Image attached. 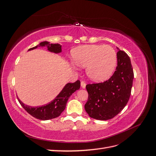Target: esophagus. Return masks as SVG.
<instances>
[{
	"mask_svg": "<svg viewBox=\"0 0 156 156\" xmlns=\"http://www.w3.org/2000/svg\"><path fill=\"white\" fill-rule=\"evenodd\" d=\"M81 86L83 88H86V83H84V81H81Z\"/></svg>",
	"mask_w": 156,
	"mask_h": 156,
	"instance_id": "obj_1",
	"label": "esophagus"
}]
</instances>
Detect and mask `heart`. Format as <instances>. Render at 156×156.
Segmentation results:
<instances>
[{
    "instance_id": "heart-1",
    "label": "heart",
    "mask_w": 156,
    "mask_h": 156,
    "mask_svg": "<svg viewBox=\"0 0 156 156\" xmlns=\"http://www.w3.org/2000/svg\"><path fill=\"white\" fill-rule=\"evenodd\" d=\"M74 64L86 67L88 77L94 81H104L114 72L117 64V54L114 48L105 45H84L75 48L73 51Z\"/></svg>"
}]
</instances>
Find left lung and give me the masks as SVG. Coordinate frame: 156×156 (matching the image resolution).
<instances>
[{
    "instance_id": "obj_1",
    "label": "left lung",
    "mask_w": 156,
    "mask_h": 156,
    "mask_svg": "<svg viewBox=\"0 0 156 156\" xmlns=\"http://www.w3.org/2000/svg\"><path fill=\"white\" fill-rule=\"evenodd\" d=\"M117 62L116 71L109 79L86 86L88 99L84 108L92 119H111L128 102L134 78L133 68L129 56L120 49L117 52Z\"/></svg>"
}]
</instances>
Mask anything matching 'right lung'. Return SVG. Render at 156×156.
I'll return each mask as SVG.
<instances>
[{
    "label": "right lung",
    "instance_id": "1",
    "mask_svg": "<svg viewBox=\"0 0 156 156\" xmlns=\"http://www.w3.org/2000/svg\"><path fill=\"white\" fill-rule=\"evenodd\" d=\"M38 47H45L49 52L55 54L62 52V45L59 44H50V42L47 41L41 42L37 45L28 51L35 49ZM80 86L81 82L79 80L73 83H67L53 101L48 104L41 106H29L23 103L18 97L17 99L21 105L31 116L41 120H48L55 119L60 115L65 109L69 98L72 95L73 93L80 88Z\"/></svg>",
    "mask_w": 156,
    "mask_h": 156
}]
</instances>
